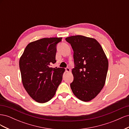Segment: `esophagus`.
I'll return each instance as SVG.
<instances>
[{"instance_id":"1","label":"esophagus","mask_w":129,"mask_h":129,"mask_svg":"<svg viewBox=\"0 0 129 129\" xmlns=\"http://www.w3.org/2000/svg\"><path fill=\"white\" fill-rule=\"evenodd\" d=\"M66 72H67V73L70 72H71V69H70V68H68V67H67V68H66Z\"/></svg>"}]
</instances>
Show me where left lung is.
<instances>
[{"mask_svg": "<svg viewBox=\"0 0 129 129\" xmlns=\"http://www.w3.org/2000/svg\"><path fill=\"white\" fill-rule=\"evenodd\" d=\"M66 40L74 51L75 67L72 69L74 80L71 88L78 99L88 102L104 87L108 69V58L95 39L75 36L67 37Z\"/></svg>", "mask_w": 129, "mask_h": 129, "instance_id": "obj_1", "label": "left lung"}]
</instances>
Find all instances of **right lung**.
<instances>
[{
  "label": "right lung",
  "instance_id": "obj_1",
  "mask_svg": "<svg viewBox=\"0 0 129 129\" xmlns=\"http://www.w3.org/2000/svg\"><path fill=\"white\" fill-rule=\"evenodd\" d=\"M62 38H43L29 43L19 60L23 85L39 103H46L55 95L65 71L52 68L55 63L56 45Z\"/></svg>",
  "mask_w": 129,
  "mask_h": 129
}]
</instances>
